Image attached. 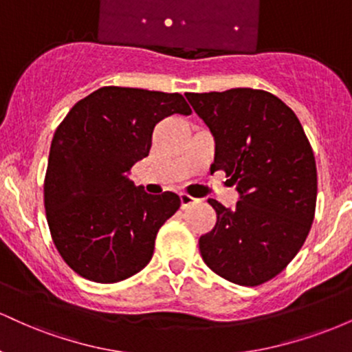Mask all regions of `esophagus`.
<instances>
[{
  "instance_id": "esophagus-1",
  "label": "esophagus",
  "mask_w": 352,
  "mask_h": 352,
  "mask_svg": "<svg viewBox=\"0 0 352 352\" xmlns=\"http://www.w3.org/2000/svg\"><path fill=\"white\" fill-rule=\"evenodd\" d=\"M197 199H193V197H190L188 193H180V205H182V208H187V207H190V205H193V204H197Z\"/></svg>"
}]
</instances>
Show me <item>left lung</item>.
Masks as SVG:
<instances>
[{
  "mask_svg": "<svg viewBox=\"0 0 352 352\" xmlns=\"http://www.w3.org/2000/svg\"><path fill=\"white\" fill-rule=\"evenodd\" d=\"M215 139L212 170H225L240 200L208 199L217 223L200 236L204 261L225 280L256 286L296 256L308 236L318 193L316 162L294 112L260 89L187 92Z\"/></svg>",
  "mask_w": 352,
  "mask_h": 352,
  "instance_id": "8db88e82",
  "label": "left lung"
}]
</instances>
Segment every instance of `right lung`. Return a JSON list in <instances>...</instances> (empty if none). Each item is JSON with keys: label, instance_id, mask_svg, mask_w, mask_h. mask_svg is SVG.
I'll list each match as a JSON object with an SVG mask.
<instances>
[{"label": "right lung", "instance_id": "1", "mask_svg": "<svg viewBox=\"0 0 352 352\" xmlns=\"http://www.w3.org/2000/svg\"><path fill=\"white\" fill-rule=\"evenodd\" d=\"M192 114L184 96L100 87L56 129L44 207L63 260L86 280L117 283L151 261L159 228L180 207L177 193L151 195L129 179L148 155L157 122Z\"/></svg>", "mask_w": 352, "mask_h": 352}]
</instances>
